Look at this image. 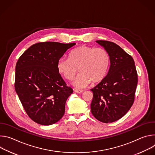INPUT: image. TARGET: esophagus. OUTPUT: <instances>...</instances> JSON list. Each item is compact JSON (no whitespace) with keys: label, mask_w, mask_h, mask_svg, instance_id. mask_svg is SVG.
Returning a JSON list of instances; mask_svg holds the SVG:
<instances>
[{"label":"esophagus","mask_w":155,"mask_h":155,"mask_svg":"<svg viewBox=\"0 0 155 155\" xmlns=\"http://www.w3.org/2000/svg\"><path fill=\"white\" fill-rule=\"evenodd\" d=\"M75 93H79V94H80V93H82L83 92V91H82V90H75Z\"/></svg>","instance_id":"obj_1"}]
</instances>
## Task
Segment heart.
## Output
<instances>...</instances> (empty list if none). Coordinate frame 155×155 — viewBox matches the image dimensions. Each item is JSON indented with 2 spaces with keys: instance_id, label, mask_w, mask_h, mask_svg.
I'll return each mask as SVG.
<instances>
[{
  "instance_id": "heart-1",
  "label": "heart",
  "mask_w": 155,
  "mask_h": 155,
  "mask_svg": "<svg viewBox=\"0 0 155 155\" xmlns=\"http://www.w3.org/2000/svg\"><path fill=\"white\" fill-rule=\"evenodd\" d=\"M110 63V55L103 48L81 45L73 49L69 58H61L57 63L58 72L66 80H71L78 72L73 84L83 88L91 81L97 83L106 77Z\"/></svg>"
}]
</instances>
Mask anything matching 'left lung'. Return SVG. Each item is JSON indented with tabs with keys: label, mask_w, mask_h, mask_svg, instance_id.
I'll return each instance as SVG.
<instances>
[{
	"label": "left lung",
	"mask_w": 155,
	"mask_h": 155,
	"mask_svg": "<svg viewBox=\"0 0 155 155\" xmlns=\"http://www.w3.org/2000/svg\"><path fill=\"white\" fill-rule=\"evenodd\" d=\"M110 58L107 76L91 90L93 115L99 121L109 123L122 118L134 101L138 78L134 61L116 43L97 40Z\"/></svg>",
	"instance_id": "8db88e82"
}]
</instances>
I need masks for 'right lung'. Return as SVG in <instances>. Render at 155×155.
<instances>
[{
	"instance_id": "add662e5",
	"label": "right lung",
	"mask_w": 155,
	"mask_h": 155,
	"mask_svg": "<svg viewBox=\"0 0 155 155\" xmlns=\"http://www.w3.org/2000/svg\"><path fill=\"white\" fill-rule=\"evenodd\" d=\"M75 45V43H37L16 62L15 91L29 117L38 124H53L64 114L65 102L73 90L62 78L57 63Z\"/></svg>"
}]
</instances>
